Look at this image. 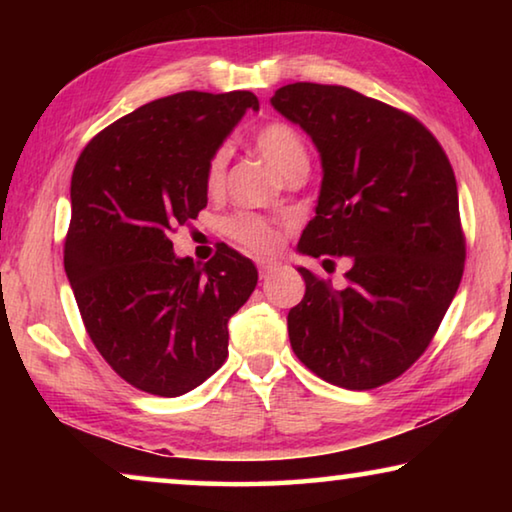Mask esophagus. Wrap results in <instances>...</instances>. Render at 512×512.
<instances>
[{"instance_id": "34e87169", "label": "esophagus", "mask_w": 512, "mask_h": 512, "mask_svg": "<svg viewBox=\"0 0 512 512\" xmlns=\"http://www.w3.org/2000/svg\"><path fill=\"white\" fill-rule=\"evenodd\" d=\"M257 268H259V277H262V280H266L268 275H271L273 271H277V264H273V262H257Z\"/></svg>"}]
</instances>
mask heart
I'll use <instances>...</instances> for the list:
<instances>
[{"mask_svg":"<svg viewBox=\"0 0 512 512\" xmlns=\"http://www.w3.org/2000/svg\"><path fill=\"white\" fill-rule=\"evenodd\" d=\"M255 149L266 162L282 173L284 178L293 171H307L309 155L305 140H302L296 128L284 124V121H268L255 133ZM228 146H219L207 160L205 167V187L210 194L221 192L225 185V171H228ZM225 232L248 250L255 253H275L282 244V228L273 221L257 214H235L225 223Z\"/></svg>","mask_w":512,"mask_h":512,"instance_id":"heart-1","label":"heart"}]
</instances>
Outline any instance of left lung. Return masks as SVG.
I'll use <instances>...</instances> for the list:
<instances>
[{"label":"left lung","mask_w":512,"mask_h":512,"mask_svg":"<svg viewBox=\"0 0 512 512\" xmlns=\"http://www.w3.org/2000/svg\"><path fill=\"white\" fill-rule=\"evenodd\" d=\"M273 108L298 124L323 160L316 216L298 250L350 262L334 289L298 268L305 298L289 311L296 357L329 384L370 391L429 348L465 266L454 169L409 112L343 85L291 83Z\"/></svg>","instance_id":"8db88e82"}]
</instances>
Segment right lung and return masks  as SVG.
Listing matches in <instances>:
<instances>
[{"label":"right lung","instance_id":"obj_1","mask_svg":"<svg viewBox=\"0 0 512 512\" xmlns=\"http://www.w3.org/2000/svg\"><path fill=\"white\" fill-rule=\"evenodd\" d=\"M253 92H178L94 135L72 173L65 273L94 348L128 384L178 397L228 357V320L257 284L221 244L203 268L171 235L207 205L205 167Z\"/></svg>","mask_w":512,"mask_h":512}]
</instances>
